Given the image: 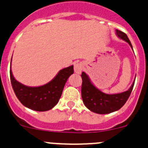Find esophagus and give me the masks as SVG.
Wrapping results in <instances>:
<instances>
[{"mask_svg": "<svg viewBox=\"0 0 148 148\" xmlns=\"http://www.w3.org/2000/svg\"><path fill=\"white\" fill-rule=\"evenodd\" d=\"M84 69V65L83 64L81 63V62H79V63H77L75 65H74V71L77 74H80L82 73V70Z\"/></svg>", "mask_w": 148, "mask_h": 148, "instance_id": "esophagus-1", "label": "esophagus"}]
</instances>
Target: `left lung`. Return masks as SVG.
<instances>
[{
	"label": "left lung",
	"instance_id": "obj_1",
	"mask_svg": "<svg viewBox=\"0 0 148 148\" xmlns=\"http://www.w3.org/2000/svg\"><path fill=\"white\" fill-rule=\"evenodd\" d=\"M116 33L119 38L128 43L133 49L126 34L119 29H116ZM82 97L84 104L90 111L99 114H107L119 110L128 99L135 84L134 81L126 91L119 94H107L100 91L91 83L89 77L84 71L82 74Z\"/></svg>",
	"mask_w": 148,
	"mask_h": 148
}]
</instances>
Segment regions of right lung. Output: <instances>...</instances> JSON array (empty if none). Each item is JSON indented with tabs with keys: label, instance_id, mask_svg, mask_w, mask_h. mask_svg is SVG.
Returning <instances> with one entry per match:
<instances>
[{
	"label": "right lung",
	"instance_id": "1",
	"mask_svg": "<svg viewBox=\"0 0 148 148\" xmlns=\"http://www.w3.org/2000/svg\"><path fill=\"white\" fill-rule=\"evenodd\" d=\"M12 61V58H11ZM74 73V66L60 70L55 77L43 86L32 87L23 85L14 78L11 66L10 77L13 91L23 106L37 111H46L57 105L69 77Z\"/></svg>",
	"mask_w": 148,
	"mask_h": 148
}]
</instances>
